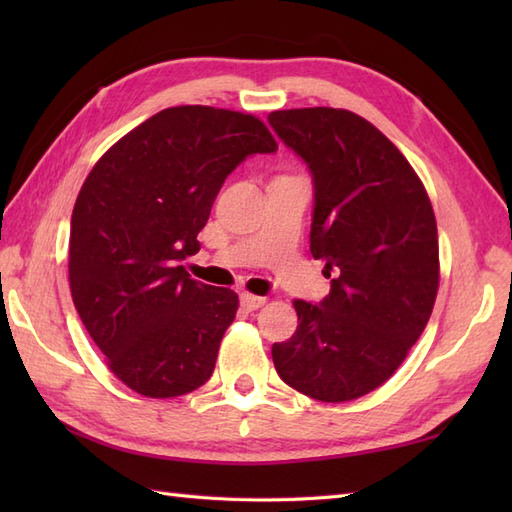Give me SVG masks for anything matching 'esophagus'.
Returning <instances> with one entry per match:
<instances>
[{"instance_id":"esophagus-1","label":"esophagus","mask_w":512,"mask_h":512,"mask_svg":"<svg viewBox=\"0 0 512 512\" xmlns=\"http://www.w3.org/2000/svg\"><path fill=\"white\" fill-rule=\"evenodd\" d=\"M239 303H242V308L246 310H257L266 306V297H255V295H248V292H242V295H239Z\"/></svg>"}]
</instances>
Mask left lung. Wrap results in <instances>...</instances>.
<instances>
[{
	"label": "left lung",
	"instance_id": "obj_1",
	"mask_svg": "<svg viewBox=\"0 0 512 512\" xmlns=\"http://www.w3.org/2000/svg\"><path fill=\"white\" fill-rule=\"evenodd\" d=\"M268 123L312 173L310 253L334 277L323 301H295L297 332L273 345L275 369L314 400L361 398L396 372L431 317L436 215L407 158L358 114L306 107Z\"/></svg>",
	"mask_w": 512,
	"mask_h": 512
}]
</instances>
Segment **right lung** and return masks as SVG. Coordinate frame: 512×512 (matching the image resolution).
Segmentation results:
<instances>
[{"mask_svg": "<svg viewBox=\"0 0 512 512\" xmlns=\"http://www.w3.org/2000/svg\"><path fill=\"white\" fill-rule=\"evenodd\" d=\"M277 143L259 118L206 105L169 107L107 149L70 222L74 308L118 380L149 398L211 378L233 323V290L189 277L182 259L226 176Z\"/></svg>", "mask_w": 512, "mask_h": 512, "instance_id": "add662e5", "label": "right lung"}]
</instances>
